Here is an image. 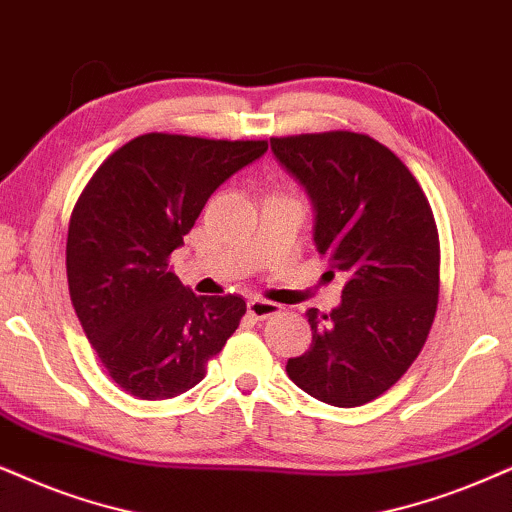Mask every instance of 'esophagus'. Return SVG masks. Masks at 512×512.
Wrapping results in <instances>:
<instances>
[{
    "mask_svg": "<svg viewBox=\"0 0 512 512\" xmlns=\"http://www.w3.org/2000/svg\"><path fill=\"white\" fill-rule=\"evenodd\" d=\"M281 312V307L269 300H260V297H255V300L248 302V314L252 319H269V316H274Z\"/></svg>",
    "mask_w": 512,
    "mask_h": 512,
    "instance_id": "34e87169",
    "label": "esophagus"
}]
</instances>
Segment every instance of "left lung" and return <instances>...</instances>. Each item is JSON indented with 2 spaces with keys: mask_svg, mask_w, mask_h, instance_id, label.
<instances>
[{
  "mask_svg": "<svg viewBox=\"0 0 512 512\" xmlns=\"http://www.w3.org/2000/svg\"><path fill=\"white\" fill-rule=\"evenodd\" d=\"M314 208V245L347 278L331 314L309 309L312 347L288 378L323 404L380 397L428 340L439 297V238L423 189L390 148L354 132L271 139Z\"/></svg>",
  "mask_w": 512,
  "mask_h": 512,
  "instance_id": "obj_1",
  "label": "left lung"
}]
</instances>
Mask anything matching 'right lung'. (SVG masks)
<instances>
[{
    "instance_id": "add662e5",
    "label": "right lung",
    "mask_w": 512,
    "mask_h": 512,
    "mask_svg": "<svg viewBox=\"0 0 512 512\" xmlns=\"http://www.w3.org/2000/svg\"><path fill=\"white\" fill-rule=\"evenodd\" d=\"M264 153L267 141L144 134L118 148L77 200L70 300L103 368L132 397L196 387L238 328L241 295H193L167 260L212 193Z\"/></svg>"
}]
</instances>
